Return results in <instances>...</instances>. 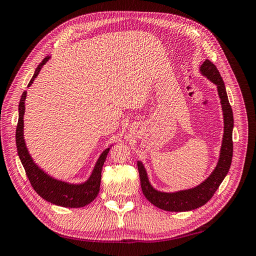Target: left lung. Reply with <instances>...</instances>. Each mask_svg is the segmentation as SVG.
<instances>
[{
  "label": "left lung",
  "mask_w": 256,
  "mask_h": 256,
  "mask_svg": "<svg viewBox=\"0 0 256 256\" xmlns=\"http://www.w3.org/2000/svg\"><path fill=\"white\" fill-rule=\"evenodd\" d=\"M200 69L204 76L216 85L218 94L221 99L224 118V134L220 159L214 171L204 182L193 189L175 193H164L154 190L148 182L143 164L140 161H138V174H140L143 194L152 205L166 212H188L206 204L212 198L224 177L228 173L232 164V157H233V136H233L234 118L232 106L228 102L226 85H224L218 68L209 60H206Z\"/></svg>",
  "instance_id": "obj_1"
}]
</instances>
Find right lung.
I'll use <instances>...</instances> for the list:
<instances>
[{"label":"right lung","mask_w":256,"mask_h":256,"mask_svg":"<svg viewBox=\"0 0 256 256\" xmlns=\"http://www.w3.org/2000/svg\"><path fill=\"white\" fill-rule=\"evenodd\" d=\"M49 60V58H44L42 63L36 68L35 74L30 79L28 86L33 83L37 74H40L42 65ZM26 97V92H23L19 104V120L17 124L16 130V145L19 158L24 168V171L28 180L32 184L34 190L42 198L48 202L56 204L62 207H70L78 208L92 202L97 196L100 189V182H102V166L106 158V154L110 148H106L100 158L98 159L92 171L90 180L82 184H69L64 182H60L54 178L48 176L44 172L38 168L30 158L26 146L23 138V115H24V100Z\"/></svg>","instance_id":"obj_1"}]
</instances>
